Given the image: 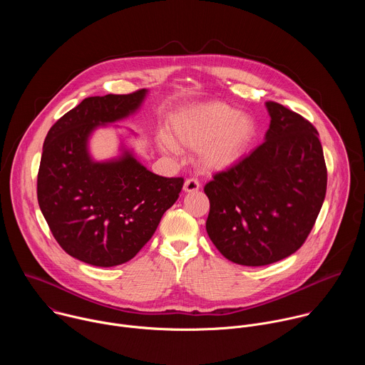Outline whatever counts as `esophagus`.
Instances as JSON below:
<instances>
[{
  "mask_svg": "<svg viewBox=\"0 0 365 365\" xmlns=\"http://www.w3.org/2000/svg\"><path fill=\"white\" fill-rule=\"evenodd\" d=\"M199 187H200L199 180H197V179H193V178L186 179V182H185V185H183V190H185V192H187V193L197 192V190H199Z\"/></svg>",
  "mask_w": 365,
  "mask_h": 365,
  "instance_id": "34e87169",
  "label": "esophagus"
}]
</instances>
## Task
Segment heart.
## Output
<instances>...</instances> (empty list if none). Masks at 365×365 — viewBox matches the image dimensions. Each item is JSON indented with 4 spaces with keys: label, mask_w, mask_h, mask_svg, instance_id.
Listing matches in <instances>:
<instances>
[{
    "label": "heart",
    "mask_w": 365,
    "mask_h": 365,
    "mask_svg": "<svg viewBox=\"0 0 365 365\" xmlns=\"http://www.w3.org/2000/svg\"><path fill=\"white\" fill-rule=\"evenodd\" d=\"M172 140L179 145L200 150L203 165L224 170L237 165L250 151L257 124L252 117L224 102H210L178 115L170 125ZM166 148H173L168 137L162 138Z\"/></svg>",
    "instance_id": "1"
}]
</instances>
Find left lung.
Returning <instances> with one entry per match:
<instances>
[{"label": "left lung", "instance_id": "obj_1", "mask_svg": "<svg viewBox=\"0 0 365 365\" xmlns=\"http://www.w3.org/2000/svg\"><path fill=\"white\" fill-rule=\"evenodd\" d=\"M266 107V141L203 187L207 235L230 262L250 267L276 263L303 245L328 180L317 128L282 103Z\"/></svg>", "mask_w": 365, "mask_h": 365}]
</instances>
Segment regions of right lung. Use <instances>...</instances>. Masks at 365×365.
I'll list each match as a JSON object with an SVG mask.
<instances>
[{
  "instance_id": "1",
  "label": "right lung",
  "mask_w": 365,
  "mask_h": 365,
  "mask_svg": "<svg viewBox=\"0 0 365 365\" xmlns=\"http://www.w3.org/2000/svg\"><path fill=\"white\" fill-rule=\"evenodd\" d=\"M147 91L85 98L48 130L37 175V200L59 245L96 267L124 264L147 244L178 200L183 178L147 170L124 150L93 162L92 131L135 113Z\"/></svg>"
}]
</instances>
